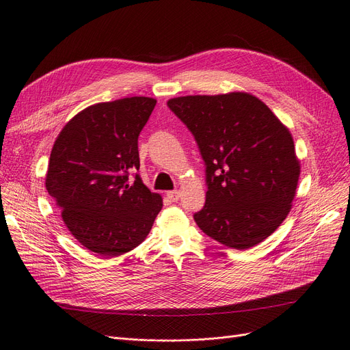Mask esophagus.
Segmentation results:
<instances>
[{
    "instance_id": "esophagus-1",
    "label": "esophagus",
    "mask_w": 350,
    "mask_h": 350,
    "mask_svg": "<svg viewBox=\"0 0 350 350\" xmlns=\"http://www.w3.org/2000/svg\"><path fill=\"white\" fill-rule=\"evenodd\" d=\"M167 198L170 199L172 202H177L180 199V191L178 190H172V191H167Z\"/></svg>"
}]
</instances>
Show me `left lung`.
I'll return each mask as SVG.
<instances>
[{
    "mask_svg": "<svg viewBox=\"0 0 350 350\" xmlns=\"http://www.w3.org/2000/svg\"><path fill=\"white\" fill-rule=\"evenodd\" d=\"M167 105L195 135L206 164L198 226L235 250L267 239L287 217L300 177L288 128L247 92L178 96Z\"/></svg>",
    "mask_w": 350,
    "mask_h": 350,
    "instance_id": "left-lung-1",
    "label": "left lung"
}]
</instances>
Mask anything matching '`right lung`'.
Instances as JSON below:
<instances>
[{
    "mask_svg": "<svg viewBox=\"0 0 350 350\" xmlns=\"http://www.w3.org/2000/svg\"><path fill=\"white\" fill-rule=\"evenodd\" d=\"M157 100L133 96L100 102L63 126L51 148L46 189L70 234L103 258L118 256L150 234L163 208L138 174V135Z\"/></svg>",
    "mask_w": 350,
    "mask_h": 350,
    "instance_id": "right-lung-1",
    "label": "right lung"
}]
</instances>
